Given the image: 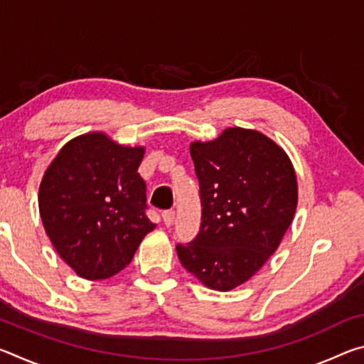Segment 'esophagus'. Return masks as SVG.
<instances>
[{
    "mask_svg": "<svg viewBox=\"0 0 364 364\" xmlns=\"http://www.w3.org/2000/svg\"><path fill=\"white\" fill-rule=\"evenodd\" d=\"M162 218H164L165 226H171V225H173V220H175V212L173 210H165L162 213Z\"/></svg>",
    "mask_w": 364,
    "mask_h": 364,
    "instance_id": "esophagus-1",
    "label": "esophagus"
}]
</instances>
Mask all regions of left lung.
Masks as SVG:
<instances>
[{
  "instance_id": "8db88e82",
  "label": "left lung",
  "mask_w": 364,
  "mask_h": 364,
  "mask_svg": "<svg viewBox=\"0 0 364 364\" xmlns=\"http://www.w3.org/2000/svg\"><path fill=\"white\" fill-rule=\"evenodd\" d=\"M189 152L200 184L202 223L193 242L178 244V258L208 289L232 291L278 250L297 210V175L278 143L249 128L193 141Z\"/></svg>"
}]
</instances>
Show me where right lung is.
Returning a JSON list of instances; mask_svg holds the SVG:
<instances>
[{"label": "right lung", "instance_id": "right-lung-1", "mask_svg": "<svg viewBox=\"0 0 364 364\" xmlns=\"http://www.w3.org/2000/svg\"><path fill=\"white\" fill-rule=\"evenodd\" d=\"M144 152V146H123L91 132L67 141L43 173V228L80 278L117 274L156 228L146 217V183L138 173Z\"/></svg>", "mask_w": 364, "mask_h": 364}]
</instances>
